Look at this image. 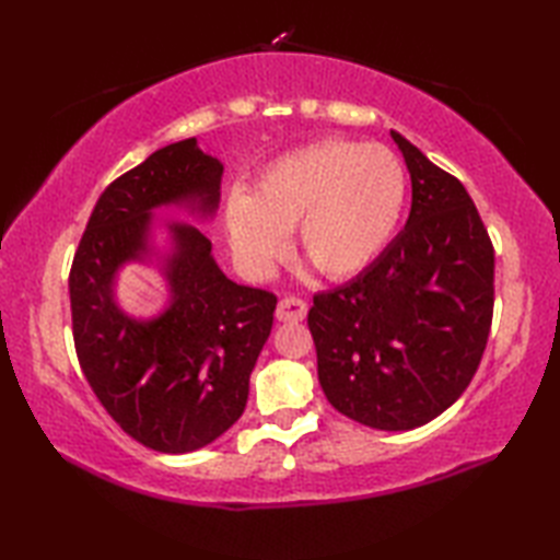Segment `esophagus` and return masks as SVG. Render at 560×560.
<instances>
[{
	"label": "esophagus",
	"instance_id": "34e87169",
	"mask_svg": "<svg viewBox=\"0 0 560 560\" xmlns=\"http://www.w3.org/2000/svg\"><path fill=\"white\" fill-rule=\"evenodd\" d=\"M305 315H307V303L303 299H295V295H289V299L279 301L277 317L281 319V323H301Z\"/></svg>",
	"mask_w": 560,
	"mask_h": 560
}]
</instances>
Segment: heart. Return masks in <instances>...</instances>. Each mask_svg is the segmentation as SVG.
<instances>
[{
    "label": "heart",
    "mask_w": 560,
    "mask_h": 560,
    "mask_svg": "<svg viewBox=\"0 0 560 560\" xmlns=\"http://www.w3.org/2000/svg\"><path fill=\"white\" fill-rule=\"evenodd\" d=\"M404 205L407 173L395 153L325 139L267 165L255 195L235 189L225 229L247 277H267L299 229L305 257L327 277L349 279L383 255Z\"/></svg>",
    "instance_id": "heart-1"
}]
</instances>
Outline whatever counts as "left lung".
I'll use <instances>...</instances> for the list:
<instances>
[{
    "instance_id": "left-lung-1",
    "label": "left lung",
    "mask_w": 560,
    "mask_h": 560,
    "mask_svg": "<svg viewBox=\"0 0 560 560\" xmlns=\"http://www.w3.org/2000/svg\"><path fill=\"white\" fill-rule=\"evenodd\" d=\"M411 175L404 231L359 277L313 299L307 327L331 407L411 431L477 375L493 319V243L467 189L392 132Z\"/></svg>"
}]
</instances>
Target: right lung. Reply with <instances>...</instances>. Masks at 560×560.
Masks as SVG:
<instances>
[{
	"label": "right lung",
	"instance_id": "right-lung-1",
	"mask_svg": "<svg viewBox=\"0 0 560 560\" xmlns=\"http://www.w3.org/2000/svg\"><path fill=\"white\" fill-rule=\"evenodd\" d=\"M221 175L195 137L153 151L105 187L69 271L71 331L93 395L127 435L168 455L205 447L241 419L277 295L231 281L209 237L185 223L171 225V303L159 317L125 315L113 287L125 261L147 257L153 209L185 205L209 217Z\"/></svg>",
	"mask_w": 560,
	"mask_h": 560
}]
</instances>
